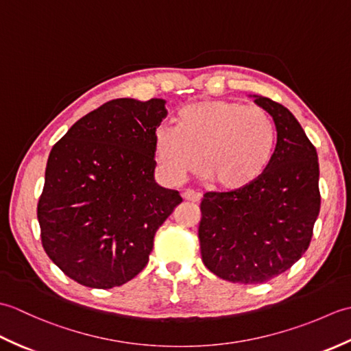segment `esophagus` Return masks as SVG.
<instances>
[{
	"label": "esophagus",
	"mask_w": 351,
	"mask_h": 351,
	"mask_svg": "<svg viewBox=\"0 0 351 351\" xmlns=\"http://www.w3.org/2000/svg\"><path fill=\"white\" fill-rule=\"evenodd\" d=\"M182 197H184V200H189V202H199L200 200V195L195 190H185L182 193Z\"/></svg>",
	"instance_id": "obj_1"
}]
</instances>
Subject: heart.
Returning a JSON list of instances; mask_svg holds the SVG:
<instances>
[{
    "label": "heart",
    "instance_id": "1",
    "mask_svg": "<svg viewBox=\"0 0 351 351\" xmlns=\"http://www.w3.org/2000/svg\"><path fill=\"white\" fill-rule=\"evenodd\" d=\"M276 128L264 108L235 101H200L181 108L176 126L155 136V160L170 182H181L202 164L225 191L249 187L270 166Z\"/></svg>",
    "mask_w": 351,
    "mask_h": 351
}]
</instances>
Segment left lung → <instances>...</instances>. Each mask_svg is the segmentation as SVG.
Instances as JSON below:
<instances>
[{
  "label": "left lung",
  "mask_w": 351,
  "mask_h": 351,
  "mask_svg": "<svg viewBox=\"0 0 351 351\" xmlns=\"http://www.w3.org/2000/svg\"><path fill=\"white\" fill-rule=\"evenodd\" d=\"M255 102L278 131L270 166L249 187L205 193L199 223L205 267L244 285L270 280L302 258L322 204L315 146L282 104L264 96Z\"/></svg>",
  "instance_id": "obj_1"
}]
</instances>
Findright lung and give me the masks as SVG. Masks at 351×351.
<instances>
[{"label":"right lung","instance_id":"right-lung-1","mask_svg":"<svg viewBox=\"0 0 351 351\" xmlns=\"http://www.w3.org/2000/svg\"><path fill=\"white\" fill-rule=\"evenodd\" d=\"M166 102L108 101L52 146L37 202L42 245L88 288H113L143 270L180 193L154 181L156 128Z\"/></svg>","mask_w":351,"mask_h":351}]
</instances>
